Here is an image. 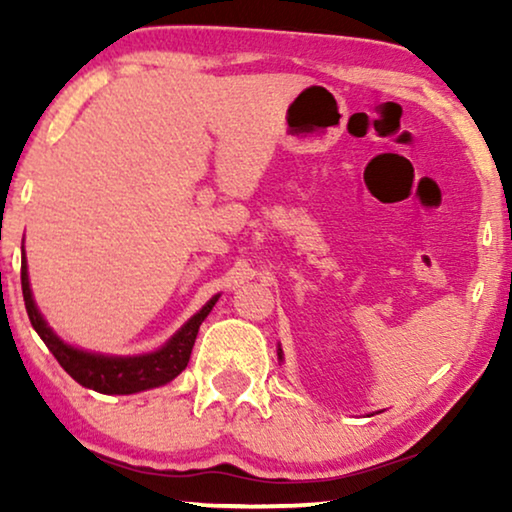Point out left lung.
Returning <instances> with one entry per match:
<instances>
[{
  "label": "left lung",
  "instance_id": "left-lung-1",
  "mask_svg": "<svg viewBox=\"0 0 512 512\" xmlns=\"http://www.w3.org/2000/svg\"><path fill=\"white\" fill-rule=\"evenodd\" d=\"M279 359H282V349H279Z\"/></svg>",
  "mask_w": 512,
  "mask_h": 512
}]
</instances>
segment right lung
<instances>
[{"instance_id":"right-lung-1","label":"right lung","mask_w":512,"mask_h":512,"mask_svg":"<svg viewBox=\"0 0 512 512\" xmlns=\"http://www.w3.org/2000/svg\"><path fill=\"white\" fill-rule=\"evenodd\" d=\"M20 282H23V298L25 310L30 317L34 331L41 335L46 347L51 349L55 359L76 382L83 387L100 391V394H137V391L160 387L174 380L181 370L188 366L191 359L195 338H198L200 324L212 312V307L219 296H214L202 310L181 326V331L160 347L153 354L142 356H104V354H90L83 349H74L62 342L51 328L46 326L44 317H41L37 305L32 300L30 279H27V261L23 254V263H20Z\"/></svg>"}]
</instances>
